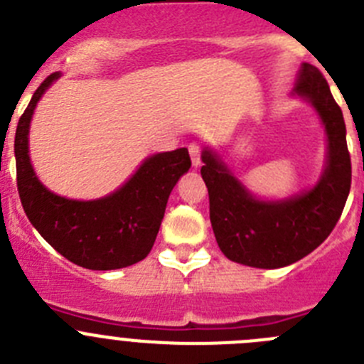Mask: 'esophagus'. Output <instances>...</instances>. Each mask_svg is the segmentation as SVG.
<instances>
[{
    "label": "esophagus",
    "instance_id": "esophagus-1",
    "mask_svg": "<svg viewBox=\"0 0 364 364\" xmlns=\"http://www.w3.org/2000/svg\"><path fill=\"white\" fill-rule=\"evenodd\" d=\"M188 151H190V158H192V165L198 168L201 166V145L198 141H193V144L188 145Z\"/></svg>",
    "mask_w": 364,
    "mask_h": 364
}]
</instances>
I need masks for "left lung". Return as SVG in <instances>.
<instances>
[{"instance_id":"left-lung-1","label":"left lung","mask_w":364,"mask_h":364,"mask_svg":"<svg viewBox=\"0 0 364 364\" xmlns=\"http://www.w3.org/2000/svg\"><path fill=\"white\" fill-rule=\"evenodd\" d=\"M294 93L314 105L327 131V166L312 190L284 201H260L212 151H203L201 176L217 244L230 260L244 266L274 269L307 257L331 235L350 192L345 120L321 71L301 64Z\"/></svg>"}]
</instances>
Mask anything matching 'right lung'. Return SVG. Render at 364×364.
Masks as SVG:
<instances>
[{"label":"right lung","instance_id":"right-lung-1","mask_svg":"<svg viewBox=\"0 0 364 364\" xmlns=\"http://www.w3.org/2000/svg\"><path fill=\"white\" fill-rule=\"evenodd\" d=\"M59 73L43 80L19 118L14 140L18 190L33 228L64 259L86 269H120L151 253L178 179L188 172L186 149L154 154L122 188L97 201H73L50 192L37 179L28 156L33 109Z\"/></svg>","mask_w":364,"mask_h":364}]
</instances>
